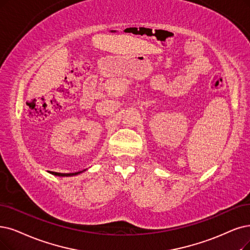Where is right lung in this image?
<instances>
[{
	"instance_id": "add662e5",
	"label": "right lung",
	"mask_w": 250,
	"mask_h": 250,
	"mask_svg": "<svg viewBox=\"0 0 250 250\" xmlns=\"http://www.w3.org/2000/svg\"><path fill=\"white\" fill-rule=\"evenodd\" d=\"M50 173H52V174H54V175H58V176H72V175H76V174L81 173V171L75 172V173H58V172H53V171H51Z\"/></svg>"
}]
</instances>
